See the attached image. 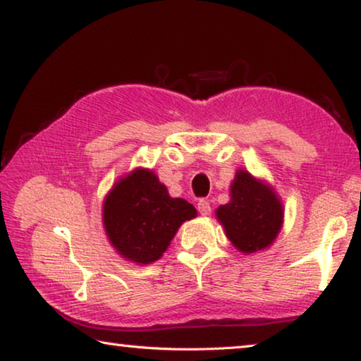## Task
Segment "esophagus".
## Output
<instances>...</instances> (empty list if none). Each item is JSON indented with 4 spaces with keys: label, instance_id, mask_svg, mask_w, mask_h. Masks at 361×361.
<instances>
[{
    "label": "esophagus",
    "instance_id": "esophagus-1",
    "mask_svg": "<svg viewBox=\"0 0 361 361\" xmlns=\"http://www.w3.org/2000/svg\"><path fill=\"white\" fill-rule=\"evenodd\" d=\"M197 210H199L200 215H204V216L210 215V212H212L210 202H207V200H199V204H197Z\"/></svg>",
    "mask_w": 361,
    "mask_h": 361
}]
</instances>
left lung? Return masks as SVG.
Segmentation results:
<instances>
[{
	"label": "left lung",
	"mask_w": 361,
	"mask_h": 361,
	"mask_svg": "<svg viewBox=\"0 0 361 361\" xmlns=\"http://www.w3.org/2000/svg\"><path fill=\"white\" fill-rule=\"evenodd\" d=\"M231 200L215 210L226 237L240 253L252 255L276 242L283 226V204L267 181L245 169L235 172L229 188Z\"/></svg>",
	"instance_id": "left-lung-1"
}]
</instances>
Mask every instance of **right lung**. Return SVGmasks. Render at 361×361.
Instances as JSON below:
<instances>
[{"label":"right lung","mask_w":361,"mask_h":361,"mask_svg":"<svg viewBox=\"0 0 361 361\" xmlns=\"http://www.w3.org/2000/svg\"><path fill=\"white\" fill-rule=\"evenodd\" d=\"M102 221L121 258L138 266L161 259L180 226L197 216L185 199L172 197L149 169L137 167L105 195Z\"/></svg>","instance_id":"right-lung-1"}]
</instances>
